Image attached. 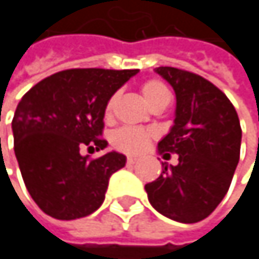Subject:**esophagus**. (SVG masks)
<instances>
[{
    "label": "esophagus",
    "instance_id": "34e87169",
    "mask_svg": "<svg viewBox=\"0 0 259 259\" xmlns=\"http://www.w3.org/2000/svg\"><path fill=\"white\" fill-rule=\"evenodd\" d=\"M136 162H138V159H136V157H132V156H129V157H127V165H129V166L135 165Z\"/></svg>",
    "mask_w": 259,
    "mask_h": 259
}]
</instances>
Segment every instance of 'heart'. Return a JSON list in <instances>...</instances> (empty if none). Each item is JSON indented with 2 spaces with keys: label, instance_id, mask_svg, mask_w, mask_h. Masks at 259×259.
Returning <instances> with one entry per match:
<instances>
[{
  "label": "heart",
  "instance_id": "1",
  "mask_svg": "<svg viewBox=\"0 0 259 259\" xmlns=\"http://www.w3.org/2000/svg\"><path fill=\"white\" fill-rule=\"evenodd\" d=\"M141 91H142V96H144L145 102L148 103V106H153L156 102H159L165 97H169V91L165 87V83H162L160 80H156V79L147 80L142 85ZM115 102H117V96H112L108 100L106 111H105L106 117L112 115ZM150 138H151V133L148 130L136 129V127H121L114 133L112 144H114V147H117L118 150H121L124 153H139L147 147Z\"/></svg>",
  "mask_w": 259,
  "mask_h": 259
}]
</instances>
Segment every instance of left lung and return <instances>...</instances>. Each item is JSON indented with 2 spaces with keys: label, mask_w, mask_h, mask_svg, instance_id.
<instances>
[{
  "label": "left lung",
  "mask_w": 259,
  "mask_h": 259,
  "mask_svg": "<svg viewBox=\"0 0 259 259\" xmlns=\"http://www.w3.org/2000/svg\"><path fill=\"white\" fill-rule=\"evenodd\" d=\"M154 72L174 88L177 99L174 124L157 151L179 154V163L165 165L145 192L160 214L195 224L210 216L230 189L240 159L238 115L230 99L202 76L176 67Z\"/></svg>",
  "instance_id": "obj_1"
}]
</instances>
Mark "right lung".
I'll return each mask as SVG.
<instances>
[{"label": "right lung", "mask_w": 259, "mask_h": 259, "mask_svg": "<svg viewBox=\"0 0 259 259\" xmlns=\"http://www.w3.org/2000/svg\"><path fill=\"white\" fill-rule=\"evenodd\" d=\"M139 70L70 69L34 85L12 121L15 154L34 202L49 216L73 221L105 201L111 176L126 156L109 151L88 159L80 151L103 150L100 138L108 100Z\"/></svg>", "instance_id": "right-lung-1"}]
</instances>
